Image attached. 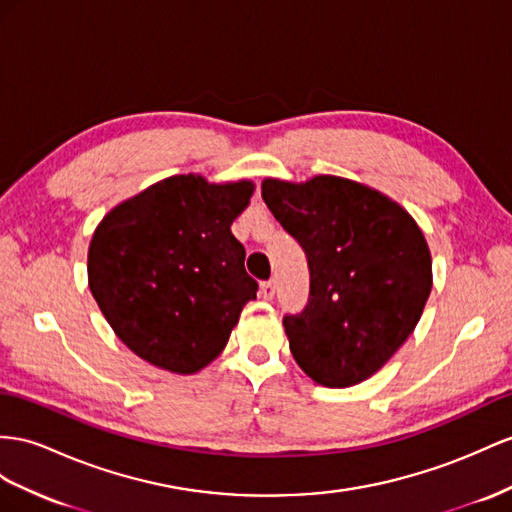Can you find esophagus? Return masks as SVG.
<instances>
[{
	"label": "esophagus",
	"instance_id": "1",
	"mask_svg": "<svg viewBox=\"0 0 512 512\" xmlns=\"http://www.w3.org/2000/svg\"><path fill=\"white\" fill-rule=\"evenodd\" d=\"M274 292H277V281L270 279V281L261 283V296H264L266 300H272V298H274Z\"/></svg>",
	"mask_w": 512,
	"mask_h": 512
}]
</instances>
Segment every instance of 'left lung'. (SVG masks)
<instances>
[{
    "label": "left lung",
    "instance_id": "1",
    "mask_svg": "<svg viewBox=\"0 0 512 512\" xmlns=\"http://www.w3.org/2000/svg\"><path fill=\"white\" fill-rule=\"evenodd\" d=\"M261 196L309 264L307 305L283 318L296 363L324 387L365 381L422 318L432 287L422 229L389 196L333 175L266 179Z\"/></svg>",
    "mask_w": 512,
    "mask_h": 512
}]
</instances>
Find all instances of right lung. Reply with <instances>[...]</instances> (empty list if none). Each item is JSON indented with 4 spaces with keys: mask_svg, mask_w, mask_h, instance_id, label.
I'll list each match as a JSON object with an SVG mask.
<instances>
[{
    "mask_svg": "<svg viewBox=\"0 0 512 512\" xmlns=\"http://www.w3.org/2000/svg\"><path fill=\"white\" fill-rule=\"evenodd\" d=\"M253 183L175 175L106 214L88 248V285L121 342L155 368L194 374L227 346L257 296L231 233Z\"/></svg>",
    "mask_w": 512,
    "mask_h": 512,
    "instance_id": "right-lung-1",
    "label": "right lung"
}]
</instances>
